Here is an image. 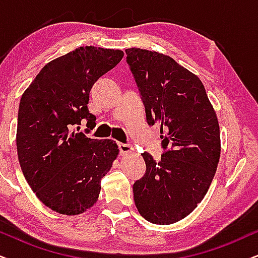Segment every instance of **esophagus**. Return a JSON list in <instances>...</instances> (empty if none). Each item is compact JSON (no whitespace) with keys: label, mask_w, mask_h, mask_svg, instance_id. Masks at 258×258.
I'll use <instances>...</instances> for the list:
<instances>
[{"label":"esophagus","mask_w":258,"mask_h":258,"mask_svg":"<svg viewBox=\"0 0 258 258\" xmlns=\"http://www.w3.org/2000/svg\"><path fill=\"white\" fill-rule=\"evenodd\" d=\"M119 150L120 155H127V153H131L133 150V146L131 144H123V143H119Z\"/></svg>","instance_id":"34e87169"}]
</instances>
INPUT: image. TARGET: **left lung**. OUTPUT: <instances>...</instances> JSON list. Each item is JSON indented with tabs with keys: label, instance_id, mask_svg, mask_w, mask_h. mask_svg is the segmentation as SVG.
<instances>
[{
	"label": "left lung",
	"instance_id": "1",
	"mask_svg": "<svg viewBox=\"0 0 258 258\" xmlns=\"http://www.w3.org/2000/svg\"><path fill=\"white\" fill-rule=\"evenodd\" d=\"M127 63L145 105L149 125L161 126V161L143 153L144 177L133 184L140 216L169 225L190 214L216 175L220 130L216 110L197 75L156 51L127 48Z\"/></svg>",
	"mask_w": 258,
	"mask_h": 258
}]
</instances>
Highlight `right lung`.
Instances as JSON below:
<instances>
[{
	"label": "right lung",
	"mask_w": 258,
	"mask_h": 258,
	"mask_svg": "<svg viewBox=\"0 0 258 258\" xmlns=\"http://www.w3.org/2000/svg\"><path fill=\"white\" fill-rule=\"evenodd\" d=\"M121 50L78 47L51 60L22 94L16 149L26 181L45 206L65 216L82 214L96 204L101 178L119 155L112 139H90L73 127L95 115L89 93L100 76L122 59Z\"/></svg>",
	"instance_id": "obj_1"
}]
</instances>
